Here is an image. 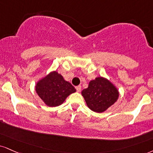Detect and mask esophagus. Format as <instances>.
I'll use <instances>...</instances> for the list:
<instances>
[{
	"instance_id": "esophagus-1",
	"label": "esophagus",
	"mask_w": 153,
	"mask_h": 153,
	"mask_svg": "<svg viewBox=\"0 0 153 153\" xmlns=\"http://www.w3.org/2000/svg\"><path fill=\"white\" fill-rule=\"evenodd\" d=\"M75 89H76V91L78 92H80V91H81V86L80 85L77 86V87H75Z\"/></svg>"
}]
</instances>
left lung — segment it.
<instances>
[{"mask_svg": "<svg viewBox=\"0 0 153 153\" xmlns=\"http://www.w3.org/2000/svg\"><path fill=\"white\" fill-rule=\"evenodd\" d=\"M81 94L88 108L95 113H103L119 97L117 88L108 79L101 76L91 80Z\"/></svg>", "mask_w": 153, "mask_h": 153, "instance_id": "left-lung-1", "label": "left lung"}]
</instances>
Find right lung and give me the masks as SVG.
Returning a JSON list of instances; mask_svg holds the SVG:
<instances>
[{
  "label": "right lung",
  "mask_w": 153,
  "mask_h": 153,
  "mask_svg": "<svg viewBox=\"0 0 153 153\" xmlns=\"http://www.w3.org/2000/svg\"><path fill=\"white\" fill-rule=\"evenodd\" d=\"M35 88L38 96L48 107L60 105L68 96L76 92L71 82L66 81L56 71H51L38 80Z\"/></svg>",
  "instance_id": "add662e5"
}]
</instances>
